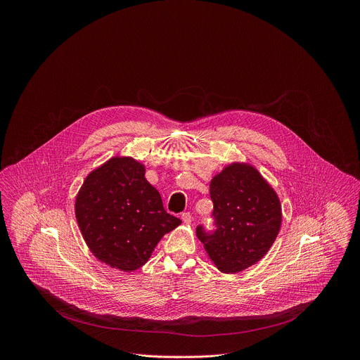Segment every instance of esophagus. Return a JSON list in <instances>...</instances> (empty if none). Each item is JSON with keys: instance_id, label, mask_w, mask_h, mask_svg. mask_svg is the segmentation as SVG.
Returning a JSON list of instances; mask_svg holds the SVG:
<instances>
[{"instance_id": "34e87169", "label": "esophagus", "mask_w": 360, "mask_h": 360, "mask_svg": "<svg viewBox=\"0 0 360 360\" xmlns=\"http://www.w3.org/2000/svg\"><path fill=\"white\" fill-rule=\"evenodd\" d=\"M181 218H182L184 224H186V225H189V224L192 222V214H191V212H184V214L181 215Z\"/></svg>"}]
</instances>
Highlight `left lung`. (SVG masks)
Returning a JSON list of instances; mask_svg holds the SVG:
<instances>
[{
	"label": "left lung",
	"instance_id": "left-lung-1",
	"mask_svg": "<svg viewBox=\"0 0 360 360\" xmlns=\"http://www.w3.org/2000/svg\"><path fill=\"white\" fill-rule=\"evenodd\" d=\"M215 231L196 228L211 261L224 274L240 272L259 262L275 242L281 224V200L259 171L233 162L210 185Z\"/></svg>",
	"mask_w": 360,
	"mask_h": 360
}]
</instances>
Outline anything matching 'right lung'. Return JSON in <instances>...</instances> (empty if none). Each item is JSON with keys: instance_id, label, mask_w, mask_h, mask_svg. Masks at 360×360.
Wrapping results in <instances>:
<instances>
[{"instance_id": "obj_1", "label": "right lung", "mask_w": 360, "mask_h": 360, "mask_svg": "<svg viewBox=\"0 0 360 360\" xmlns=\"http://www.w3.org/2000/svg\"><path fill=\"white\" fill-rule=\"evenodd\" d=\"M75 217L95 258L124 272L145 265L161 238L181 224L164 210L145 167L129 157H114L88 174Z\"/></svg>"}]
</instances>
